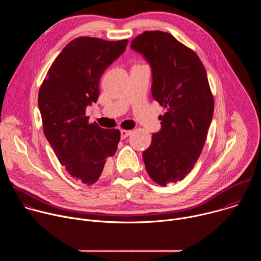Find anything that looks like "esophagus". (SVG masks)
Segmentation results:
<instances>
[{"instance_id": "34e87169", "label": "esophagus", "mask_w": 261, "mask_h": 261, "mask_svg": "<svg viewBox=\"0 0 261 261\" xmlns=\"http://www.w3.org/2000/svg\"><path fill=\"white\" fill-rule=\"evenodd\" d=\"M131 133H132L131 130H121V137L124 139L127 136H129Z\"/></svg>"}]
</instances>
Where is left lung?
Returning <instances> with one entry per match:
<instances>
[{"label":"left lung","mask_w":261,"mask_h":261,"mask_svg":"<svg viewBox=\"0 0 261 261\" xmlns=\"http://www.w3.org/2000/svg\"><path fill=\"white\" fill-rule=\"evenodd\" d=\"M152 69V96L167 108L161 129L142 153L146 172L161 186L186 177L198 160L214 114L205 68L198 56L174 37L147 31L131 41Z\"/></svg>","instance_id":"1"}]
</instances>
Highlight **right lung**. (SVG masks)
<instances>
[{
	"mask_svg": "<svg viewBox=\"0 0 261 261\" xmlns=\"http://www.w3.org/2000/svg\"><path fill=\"white\" fill-rule=\"evenodd\" d=\"M127 44V39L72 40L50 66L39 90L44 135L60 163L87 185L99 179L107 158L117 152L121 133L90 124L86 109L97 102L102 74Z\"/></svg>",
	"mask_w": 261,
	"mask_h": 261,
	"instance_id": "add662e5",
	"label": "right lung"
}]
</instances>
